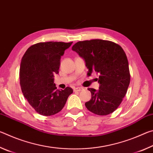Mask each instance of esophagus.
Returning <instances> with one entry per match:
<instances>
[{"label": "esophagus", "mask_w": 153, "mask_h": 153, "mask_svg": "<svg viewBox=\"0 0 153 153\" xmlns=\"http://www.w3.org/2000/svg\"><path fill=\"white\" fill-rule=\"evenodd\" d=\"M83 90V88L81 87H77V88H74V92H79V91H82Z\"/></svg>", "instance_id": "esophagus-1"}]
</instances>
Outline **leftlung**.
<instances>
[{
  "label": "left lung",
  "instance_id": "8db88e82",
  "mask_svg": "<svg viewBox=\"0 0 153 153\" xmlns=\"http://www.w3.org/2000/svg\"><path fill=\"white\" fill-rule=\"evenodd\" d=\"M84 59L88 69L99 74V90L88 88L91 99L85 103L86 108L98 115H107L118 108L130 82L129 64L125 52L115 42L100 39L79 41L72 46Z\"/></svg>",
  "mask_w": 153,
  "mask_h": 153
}]
</instances>
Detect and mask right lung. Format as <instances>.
<instances>
[{"label": "right lung", "mask_w": 153, "mask_h": 153, "mask_svg": "<svg viewBox=\"0 0 153 153\" xmlns=\"http://www.w3.org/2000/svg\"><path fill=\"white\" fill-rule=\"evenodd\" d=\"M73 42H46L35 44L23 56L19 69L22 91L30 105L38 113L55 115L62 110L69 96L70 87L56 90L54 74H59L61 56Z\"/></svg>", "instance_id": "right-lung-1"}]
</instances>
